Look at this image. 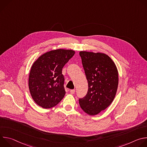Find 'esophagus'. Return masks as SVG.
<instances>
[{
  "label": "esophagus",
  "mask_w": 147,
  "mask_h": 147,
  "mask_svg": "<svg viewBox=\"0 0 147 147\" xmlns=\"http://www.w3.org/2000/svg\"><path fill=\"white\" fill-rule=\"evenodd\" d=\"M75 91H76L75 90H71L70 91V92L71 94H74V93H75Z\"/></svg>",
  "instance_id": "34e87169"
}]
</instances>
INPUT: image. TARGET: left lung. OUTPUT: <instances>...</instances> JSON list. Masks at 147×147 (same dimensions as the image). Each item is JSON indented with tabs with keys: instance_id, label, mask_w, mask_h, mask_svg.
<instances>
[{
	"instance_id": "left-lung-1",
	"label": "left lung",
	"mask_w": 147,
	"mask_h": 147,
	"mask_svg": "<svg viewBox=\"0 0 147 147\" xmlns=\"http://www.w3.org/2000/svg\"><path fill=\"white\" fill-rule=\"evenodd\" d=\"M88 83L86 95L79 99L81 109L93 116L107 109L116 94L119 77L114 61L107 55L80 52Z\"/></svg>"
}]
</instances>
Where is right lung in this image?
<instances>
[{"label": "right lung", "instance_id": "obj_1", "mask_svg": "<svg viewBox=\"0 0 147 147\" xmlns=\"http://www.w3.org/2000/svg\"><path fill=\"white\" fill-rule=\"evenodd\" d=\"M73 50L59 49L42 55L34 63L28 86L35 102L44 109L55 107L66 94L62 69L74 56Z\"/></svg>", "mask_w": 147, "mask_h": 147}]
</instances>
